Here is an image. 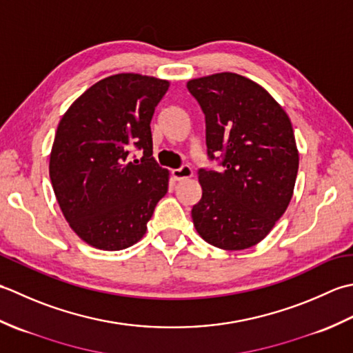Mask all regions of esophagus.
<instances>
[{
	"label": "esophagus",
	"instance_id": "esophagus-1",
	"mask_svg": "<svg viewBox=\"0 0 353 353\" xmlns=\"http://www.w3.org/2000/svg\"><path fill=\"white\" fill-rule=\"evenodd\" d=\"M172 175H174L176 181H184V179H189L193 176V170L189 166H183L179 169L172 170Z\"/></svg>",
	"mask_w": 353,
	"mask_h": 353
}]
</instances>
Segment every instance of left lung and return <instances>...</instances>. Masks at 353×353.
<instances>
[{"instance_id":"obj_1","label":"left lung","mask_w":353,"mask_h":353,"mask_svg":"<svg viewBox=\"0 0 353 353\" xmlns=\"http://www.w3.org/2000/svg\"><path fill=\"white\" fill-rule=\"evenodd\" d=\"M205 116L208 157L222 170L199 169L203 189L192 208L198 234L213 247L239 251L265 239L292 198L299 150L291 120L270 92L236 73L187 82Z\"/></svg>"}]
</instances>
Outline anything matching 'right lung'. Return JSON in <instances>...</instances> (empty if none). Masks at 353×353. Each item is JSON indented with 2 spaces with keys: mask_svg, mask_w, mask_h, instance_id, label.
<instances>
[{
  "mask_svg": "<svg viewBox=\"0 0 353 353\" xmlns=\"http://www.w3.org/2000/svg\"><path fill=\"white\" fill-rule=\"evenodd\" d=\"M169 81L137 73L105 77L63 114L50 154V179L71 230L88 245L125 250L146 233L168 193L169 170L152 157L155 106ZM143 150L129 162L128 150Z\"/></svg>",
  "mask_w": 353,
  "mask_h": 353,
  "instance_id": "right-lung-1",
  "label": "right lung"
}]
</instances>
